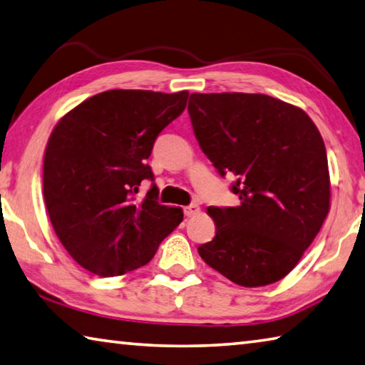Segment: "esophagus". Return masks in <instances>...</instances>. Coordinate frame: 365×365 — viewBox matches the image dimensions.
I'll return each instance as SVG.
<instances>
[{
  "instance_id": "esophagus-1",
  "label": "esophagus",
  "mask_w": 365,
  "mask_h": 365,
  "mask_svg": "<svg viewBox=\"0 0 365 365\" xmlns=\"http://www.w3.org/2000/svg\"><path fill=\"white\" fill-rule=\"evenodd\" d=\"M199 213H200V207L197 205V203H192V205L184 208V215H186L187 218H194V216H197Z\"/></svg>"
}]
</instances>
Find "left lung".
<instances>
[{"mask_svg": "<svg viewBox=\"0 0 365 365\" xmlns=\"http://www.w3.org/2000/svg\"><path fill=\"white\" fill-rule=\"evenodd\" d=\"M189 115L200 149L235 178L240 205L208 207L216 234L197 250L242 287L284 279L330 210L324 139L303 108L266 94L192 93Z\"/></svg>", "mask_w": 365, "mask_h": 365, "instance_id": "1", "label": "left lung"}]
</instances>
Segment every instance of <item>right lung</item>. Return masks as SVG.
Here are the masks:
<instances>
[{
    "label": "right lung",
    "mask_w": 365,
    "mask_h": 365,
    "mask_svg": "<svg viewBox=\"0 0 365 365\" xmlns=\"http://www.w3.org/2000/svg\"><path fill=\"white\" fill-rule=\"evenodd\" d=\"M187 91L112 89L57 121L43 160L44 203L61 244L76 263L115 277L149 263L182 221L179 207L160 205L147 158L166 125L186 108Z\"/></svg>",
    "instance_id": "1"
}]
</instances>
